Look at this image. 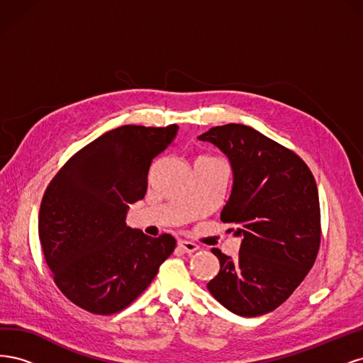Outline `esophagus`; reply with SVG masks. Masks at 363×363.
<instances>
[{"label":"esophagus","instance_id":"34e87169","mask_svg":"<svg viewBox=\"0 0 363 363\" xmlns=\"http://www.w3.org/2000/svg\"><path fill=\"white\" fill-rule=\"evenodd\" d=\"M179 248L183 252H188V255H192V252H195L196 250H199V245L194 244V242H189V240H180Z\"/></svg>","mask_w":363,"mask_h":363}]
</instances>
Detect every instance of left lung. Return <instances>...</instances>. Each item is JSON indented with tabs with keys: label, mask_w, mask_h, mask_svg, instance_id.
Returning <instances> with one entry per match:
<instances>
[{
	"label": "left lung",
	"mask_w": 363,
	"mask_h": 363,
	"mask_svg": "<svg viewBox=\"0 0 363 363\" xmlns=\"http://www.w3.org/2000/svg\"><path fill=\"white\" fill-rule=\"evenodd\" d=\"M200 140L228 157L233 188L221 212L242 236L239 257L218 248L219 272L207 289L240 316L272 312L311 271L321 244L318 188L306 162L286 147L242 124L213 127Z\"/></svg>",
	"instance_id": "left-lung-1"
}]
</instances>
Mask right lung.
<instances>
[{
  "label": "right lung",
  "mask_w": 363,
  "mask_h": 363,
  "mask_svg": "<svg viewBox=\"0 0 363 363\" xmlns=\"http://www.w3.org/2000/svg\"><path fill=\"white\" fill-rule=\"evenodd\" d=\"M179 127L123 125L107 131L63 164L42 196L39 239L54 283L95 315L125 309L156 277L175 248L125 224L142 200L151 162L174 144Z\"/></svg>",
  "instance_id": "right-lung-1"
}]
</instances>
